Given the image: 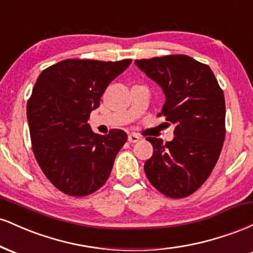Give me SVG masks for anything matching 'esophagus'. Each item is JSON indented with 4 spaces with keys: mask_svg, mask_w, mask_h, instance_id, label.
Instances as JSON below:
<instances>
[{
    "mask_svg": "<svg viewBox=\"0 0 253 253\" xmlns=\"http://www.w3.org/2000/svg\"><path fill=\"white\" fill-rule=\"evenodd\" d=\"M139 139H140V136H139L138 134H135V133H130V134L128 135V141L129 143H136V141H139Z\"/></svg>",
    "mask_w": 253,
    "mask_h": 253,
    "instance_id": "34e87169",
    "label": "esophagus"
}]
</instances>
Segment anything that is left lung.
<instances>
[{"label":"left lung","instance_id":"8db88e82","mask_svg":"<svg viewBox=\"0 0 253 253\" xmlns=\"http://www.w3.org/2000/svg\"><path fill=\"white\" fill-rule=\"evenodd\" d=\"M136 66L163 89L158 117L175 125L171 141L149 136L153 155L144 170L165 196L182 199L206 182L225 140V97L211 68L184 54L135 60ZM168 124V123H167Z\"/></svg>","mask_w":253,"mask_h":253}]
</instances>
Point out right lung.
<instances>
[{
    "instance_id": "1",
    "label": "right lung",
    "mask_w": 253,
    "mask_h": 253,
    "mask_svg": "<svg viewBox=\"0 0 253 253\" xmlns=\"http://www.w3.org/2000/svg\"><path fill=\"white\" fill-rule=\"evenodd\" d=\"M130 63L65 59L38 77L27 103L32 149L48 181L64 194L90 195L108 179L127 134L123 129L96 134L88 119Z\"/></svg>"
}]
</instances>
